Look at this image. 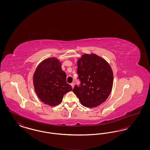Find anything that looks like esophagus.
<instances>
[{
	"mask_svg": "<svg viewBox=\"0 0 150 150\" xmlns=\"http://www.w3.org/2000/svg\"><path fill=\"white\" fill-rule=\"evenodd\" d=\"M71 86L72 88H73L74 86V83H72L71 84Z\"/></svg>",
	"mask_w": 150,
	"mask_h": 150,
	"instance_id": "esophagus-1",
	"label": "esophagus"
}]
</instances>
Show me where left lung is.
Segmentation results:
<instances>
[{"mask_svg":"<svg viewBox=\"0 0 150 150\" xmlns=\"http://www.w3.org/2000/svg\"><path fill=\"white\" fill-rule=\"evenodd\" d=\"M77 73L81 81L73 92L81 104L86 107L101 105L111 92L114 76L110 65L102 57L94 53L84 54L77 62Z\"/></svg>","mask_w":150,"mask_h":150,"instance_id":"8db88e82","label":"left lung"}]
</instances>
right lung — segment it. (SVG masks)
<instances>
[{"mask_svg": "<svg viewBox=\"0 0 150 150\" xmlns=\"http://www.w3.org/2000/svg\"><path fill=\"white\" fill-rule=\"evenodd\" d=\"M33 84L38 98L50 106L60 104L64 94L72 90L66 82L61 62L56 57L45 59L38 65L33 75Z\"/></svg>", "mask_w": 150, "mask_h": 150, "instance_id": "add662e5", "label": "right lung"}]
</instances>
